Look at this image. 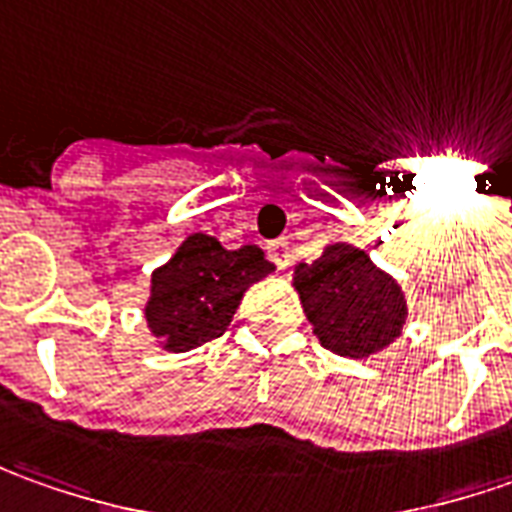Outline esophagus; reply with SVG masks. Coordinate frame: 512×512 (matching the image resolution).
Returning <instances> with one entry per match:
<instances>
[{"label": "esophagus", "mask_w": 512, "mask_h": 512, "mask_svg": "<svg viewBox=\"0 0 512 512\" xmlns=\"http://www.w3.org/2000/svg\"><path fill=\"white\" fill-rule=\"evenodd\" d=\"M266 255L272 260L277 269H286L291 263V252H289V240H272L266 246Z\"/></svg>", "instance_id": "esophagus-1"}]
</instances>
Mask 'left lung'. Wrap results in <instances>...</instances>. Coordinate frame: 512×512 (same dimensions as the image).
<instances>
[{
	"mask_svg": "<svg viewBox=\"0 0 512 512\" xmlns=\"http://www.w3.org/2000/svg\"><path fill=\"white\" fill-rule=\"evenodd\" d=\"M294 286L320 345L340 357H368L394 343L408 317L397 280L345 243L328 246L314 263H300Z\"/></svg>",
	"mask_w": 512,
	"mask_h": 512,
	"instance_id": "obj_1",
	"label": "left lung"
}]
</instances>
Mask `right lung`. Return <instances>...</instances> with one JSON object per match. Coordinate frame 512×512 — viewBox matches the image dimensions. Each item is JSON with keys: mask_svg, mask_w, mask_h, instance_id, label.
Segmentation results:
<instances>
[{"mask_svg": "<svg viewBox=\"0 0 512 512\" xmlns=\"http://www.w3.org/2000/svg\"><path fill=\"white\" fill-rule=\"evenodd\" d=\"M272 269L257 246L229 252L209 235H189L167 266L152 274L150 331L169 351H189L221 337L243 291Z\"/></svg>", "mask_w": 512, "mask_h": 512, "instance_id": "obj_1", "label": "right lung"}]
</instances>
